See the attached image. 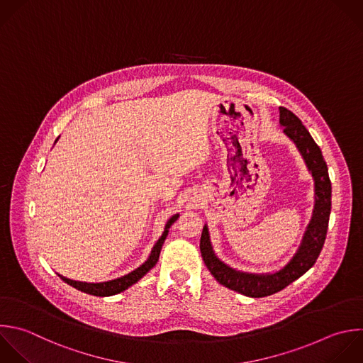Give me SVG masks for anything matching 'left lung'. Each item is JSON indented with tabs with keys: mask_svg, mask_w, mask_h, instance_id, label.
I'll use <instances>...</instances> for the list:
<instances>
[{
	"mask_svg": "<svg viewBox=\"0 0 363 363\" xmlns=\"http://www.w3.org/2000/svg\"><path fill=\"white\" fill-rule=\"evenodd\" d=\"M279 125L284 133L295 143L309 173L313 179L315 203L311 220L305 228L301 244L292 258L274 272L255 274L244 272L224 264L214 252L207 224L203 227L200 238V251L203 261L211 275L221 285L251 298L272 295L303 275L316 261L326 237L330 214V180L328 166L323 160L319 146L315 143L302 122L288 109L279 108Z\"/></svg>",
	"mask_w": 363,
	"mask_h": 363,
	"instance_id": "obj_1",
	"label": "left lung"
}]
</instances>
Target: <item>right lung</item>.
Wrapping results in <instances>:
<instances>
[{"instance_id": "1", "label": "right lung", "mask_w": 363, "mask_h": 363, "mask_svg": "<svg viewBox=\"0 0 363 363\" xmlns=\"http://www.w3.org/2000/svg\"><path fill=\"white\" fill-rule=\"evenodd\" d=\"M60 139V138H58ZM58 139L55 140V143L58 142ZM180 214H174L172 216L166 225H164V231L163 234L160 235V238L156 241V244L153 245L152 251H150V255L149 258L140 265L136 269H133L132 272L121 277V278H116V279H112V281H105V282H82V281H74V279H69L67 277H62L61 274L60 278L62 281H65L68 285L82 291V292H86V294H91V295H95V296H111V295H116L119 292H123L125 289H128L129 286H132L133 284H136L142 277H145L155 265L156 262L159 261V255H160V250H162V245L169 234V228L170 225L179 218Z\"/></svg>"}]
</instances>
